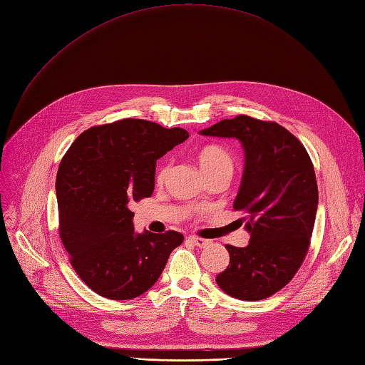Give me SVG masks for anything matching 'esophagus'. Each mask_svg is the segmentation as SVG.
<instances>
[{
  "label": "esophagus",
  "instance_id": "obj_1",
  "mask_svg": "<svg viewBox=\"0 0 365 365\" xmlns=\"http://www.w3.org/2000/svg\"><path fill=\"white\" fill-rule=\"evenodd\" d=\"M189 240H191V243H194L198 247H207L212 243L210 240H205V239H202V237H197V235H191L189 237Z\"/></svg>",
  "mask_w": 365,
  "mask_h": 365
}]
</instances>
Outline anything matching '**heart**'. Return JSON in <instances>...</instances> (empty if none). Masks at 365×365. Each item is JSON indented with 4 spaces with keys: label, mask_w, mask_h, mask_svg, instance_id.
Returning <instances> with one entry per match:
<instances>
[{
    "label": "heart",
    "mask_w": 365,
    "mask_h": 365,
    "mask_svg": "<svg viewBox=\"0 0 365 365\" xmlns=\"http://www.w3.org/2000/svg\"><path fill=\"white\" fill-rule=\"evenodd\" d=\"M197 161L200 168L205 176L216 171H231L234 170V156L232 153L219 145H207L198 150ZM171 173V163L165 161L156 170L155 179L158 183H164Z\"/></svg>",
    "instance_id": "1"
}]
</instances>
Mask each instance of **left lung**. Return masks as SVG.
Wrapping results in <instances>:
<instances>
[{
  "mask_svg": "<svg viewBox=\"0 0 365 365\" xmlns=\"http://www.w3.org/2000/svg\"><path fill=\"white\" fill-rule=\"evenodd\" d=\"M202 135L234 137L246 155L234 210L250 232L246 247L227 245L230 265L216 276L228 295L258 301L292 280L310 246L318 183L303 143L282 125L246 115L224 119Z\"/></svg>",
  "mask_w": 365,
  "mask_h": 365,
  "instance_id": "obj_1",
  "label": "left lung"
}]
</instances>
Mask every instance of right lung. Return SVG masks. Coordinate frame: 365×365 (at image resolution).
Returning <instances> with one entry per match:
<instances>
[{
    "label": "right lung",
    "instance_id": "right-lung-1",
    "mask_svg": "<svg viewBox=\"0 0 365 365\" xmlns=\"http://www.w3.org/2000/svg\"><path fill=\"white\" fill-rule=\"evenodd\" d=\"M189 137L145 119L92 126L62 156L56 174L59 237L77 276L108 299L145 294L161 276L178 231L135 234L133 202L152 195L155 165Z\"/></svg>",
    "mask_w": 365,
    "mask_h": 365
}]
</instances>
